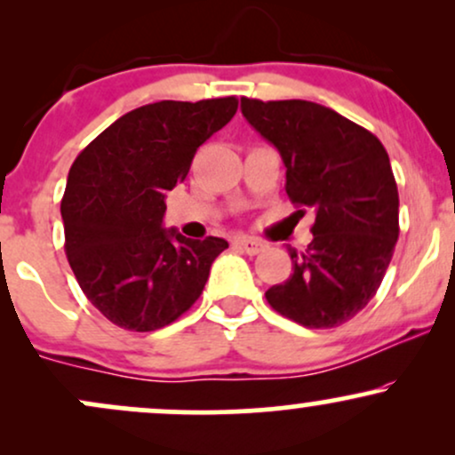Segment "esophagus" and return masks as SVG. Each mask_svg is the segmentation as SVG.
Listing matches in <instances>:
<instances>
[{
    "mask_svg": "<svg viewBox=\"0 0 455 455\" xmlns=\"http://www.w3.org/2000/svg\"><path fill=\"white\" fill-rule=\"evenodd\" d=\"M235 245H237L239 250H243L245 254H250V257H254V254L263 252V250H265V243H260L252 237H237V239H235Z\"/></svg>",
    "mask_w": 455,
    "mask_h": 455,
    "instance_id": "obj_1",
    "label": "esophagus"
}]
</instances>
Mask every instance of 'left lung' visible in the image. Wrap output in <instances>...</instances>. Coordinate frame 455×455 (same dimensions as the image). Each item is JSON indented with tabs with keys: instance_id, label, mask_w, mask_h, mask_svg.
Segmentation results:
<instances>
[{
	"instance_id": "1",
	"label": "left lung",
	"mask_w": 455,
	"mask_h": 455,
	"mask_svg": "<svg viewBox=\"0 0 455 455\" xmlns=\"http://www.w3.org/2000/svg\"><path fill=\"white\" fill-rule=\"evenodd\" d=\"M242 113L280 151L286 195L316 213L306 252L289 248L293 274L265 293L307 329L351 321L377 295L398 242V186L372 132L307 100L242 98Z\"/></svg>"
}]
</instances>
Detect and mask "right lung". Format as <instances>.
<instances>
[{
  "label": "right lung",
  "instance_id": "1",
  "mask_svg": "<svg viewBox=\"0 0 455 455\" xmlns=\"http://www.w3.org/2000/svg\"><path fill=\"white\" fill-rule=\"evenodd\" d=\"M237 98L162 100L134 108L76 156L61 218L78 286L117 327L156 331L201 297L228 243L162 228L166 192L186 180L196 149L227 126Z\"/></svg>",
  "mask_w": 455,
  "mask_h": 455
}]
</instances>
